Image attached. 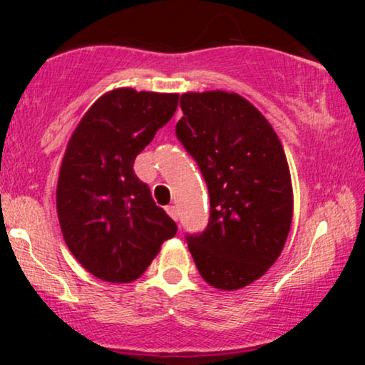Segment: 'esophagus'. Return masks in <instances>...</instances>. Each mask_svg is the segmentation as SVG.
Masks as SVG:
<instances>
[{
    "label": "esophagus",
    "instance_id": "1",
    "mask_svg": "<svg viewBox=\"0 0 365 365\" xmlns=\"http://www.w3.org/2000/svg\"><path fill=\"white\" fill-rule=\"evenodd\" d=\"M166 212L174 219V221H178V209H176V206H168L166 207Z\"/></svg>",
    "mask_w": 365,
    "mask_h": 365
}]
</instances>
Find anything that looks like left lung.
<instances>
[{
  "label": "left lung",
  "mask_w": 365,
  "mask_h": 365,
  "mask_svg": "<svg viewBox=\"0 0 365 365\" xmlns=\"http://www.w3.org/2000/svg\"><path fill=\"white\" fill-rule=\"evenodd\" d=\"M178 139L197 161L211 197L207 227L187 236L197 271L219 291L257 281L281 256L294 196L271 123L237 93L181 94Z\"/></svg>",
  "instance_id": "8db88e82"
}]
</instances>
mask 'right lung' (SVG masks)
<instances>
[{"label": "right lung", "instance_id": "right-lung-1", "mask_svg": "<svg viewBox=\"0 0 365 365\" xmlns=\"http://www.w3.org/2000/svg\"><path fill=\"white\" fill-rule=\"evenodd\" d=\"M178 101V93L113 89L69 138L56 187L59 226L76 261L101 281H136L178 231L133 169Z\"/></svg>", "mask_w": 365, "mask_h": 365}]
</instances>
